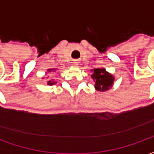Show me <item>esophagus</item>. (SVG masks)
I'll return each instance as SVG.
<instances>
[{
	"mask_svg": "<svg viewBox=\"0 0 154 154\" xmlns=\"http://www.w3.org/2000/svg\"><path fill=\"white\" fill-rule=\"evenodd\" d=\"M78 63H79L78 62H73L74 66H77V65H78Z\"/></svg>",
	"mask_w": 154,
	"mask_h": 154,
	"instance_id": "1",
	"label": "esophagus"
}]
</instances>
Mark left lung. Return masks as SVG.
<instances>
[{
  "label": "left lung",
  "mask_w": 154,
  "mask_h": 154,
  "mask_svg": "<svg viewBox=\"0 0 154 154\" xmlns=\"http://www.w3.org/2000/svg\"><path fill=\"white\" fill-rule=\"evenodd\" d=\"M91 78L95 82L96 90L106 91L112 87L115 82V77L108 72L105 68H93L91 69Z\"/></svg>",
  "instance_id": "left-lung-1"
}]
</instances>
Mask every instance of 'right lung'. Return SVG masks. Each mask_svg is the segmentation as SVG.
I'll return each instance as SVG.
<instances>
[{"label": "right lung", "mask_w": 154, "mask_h": 154, "mask_svg": "<svg viewBox=\"0 0 154 154\" xmlns=\"http://www.w3.org/2000/svg\"><path fill=\"white\" fill-rule=\"evenodd\" d=\"M56 68H53V69H51V68H49V69H48V72H56ZM57 82H55L54 80H48L47 81V84L48 85H49V86H52V85H54V84L56 83Z\"/></svg>", "instance_id": "add662e5"}]
</instances>
